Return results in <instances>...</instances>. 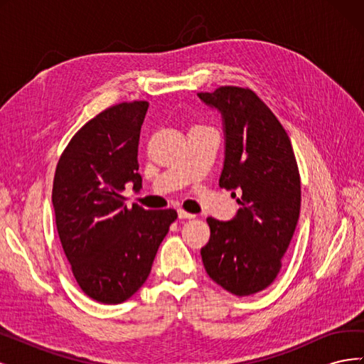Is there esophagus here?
Instances as JSON below:
<instances>
[{
	"label": "esophagus",
	"instance_id": "34e87169",
	"mask_svg": "<svg viewBox=\"0 0 364 364\" xmlns=\"http://www.w3.org/2000/svg\"><path fill=\"white\" fill-rule=\"evenodd\" d=\"M178 217H179L181 220H190V218H194L196 215H194V214H190V213H186V211H183V209H178Z\"/></svg>",
	"mask_w": 364,
	"mask_h": 364
}]
</instances>
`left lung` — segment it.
<instances>
[{
  "instance_id": "left-lung-1",
  "label": "left lung",
  "mask_w": 364,
  "mask_h": 364,
  "mask_svg": "<svg viewBox=\"0 0 364 364\" xmlns=\"http://www.w3.org/2000/svg\"><path fill=\"white\" fill-rule=\"evenodd\" d=\"M197 95L222 115L225 161L218 185L240 196L238 211L228 222L206 218L211 237L202 261L220 287L249 296L278 277L299 218V170L287 132L255 92L222 86Z\"/></svg>"
}]
</instances>
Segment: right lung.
Wrapping results in <instances>:
<instances>
[{"label":"right lung","mask_w":364,"mask_h":364,"mask_svg":"<svg viewBox=\"0 0 364 364\" xmlns=\"http://www.w3.org/2000/svg\"><path fill=\"white\" fill-rule=\"evenodd\" d=\"M147 102L121 103L77 132L58 162L53 206L65 255L85 294L121 304L149 278L174 209L127 208L126 185L142 188L138 142Z\"/></svg>","instance_id":"right-lung-1"}]
</instances>
